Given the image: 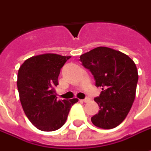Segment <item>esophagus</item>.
<instances>
[{"mask_svg": "<svg viewBox=\"0 0 151 151\" xmlns=\"http://www.w3.org/2000/svg\"><path fill=\"white\" fill-rule=\"evenodd\" d=\"M82 101L84 102V103H88V102L90 101V99L89 98H85L84 99H82Z\"/></svg>", "mask_w": 151, "mask_h": 151, "instance_id": "1", "label": "esophagus"}]
</instances>
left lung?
Instances as JSON below:
<instances>
[{"mask_svg": "<svg viewBox=\"0 0 151 151\" xmlns=\"http://www.w3.org/2000/svg\"><path fill=\"white\" fill-rule=\"evenodd\" d=\"M83 66L89 69L95 85L101 87L94 101L99 112L91 118L96 127L110 129L126 118L135 98L138 70L129 56L107 47H98L80 56Z\"/></svg>", "mask_w": 151, "mask_h": 151, "instance_id": "1", "label": "left lung"}]
</instances>
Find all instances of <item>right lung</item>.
I'll list each match as a JSON object with an SVG mask.
<instances>
[{
	"instance_id": "add662e5",
	"label": "right lung",
	"mask_w": 151,
	"mask_h": 151,
	"mask_svg": "<svg viewBox=\"0 0 151 151\" xmlns=\"http://www.w3.org/2000/svg\"><path fill=\"white\" fill-rule=\"evenodd\" d=\"M70 56L56 53L36 55L20 67L17 88L24 113L36 128L53 131L61 128L68 119L78 99L58 100L55 87L61 68Z\"/></svg>"
}]
</instances>
